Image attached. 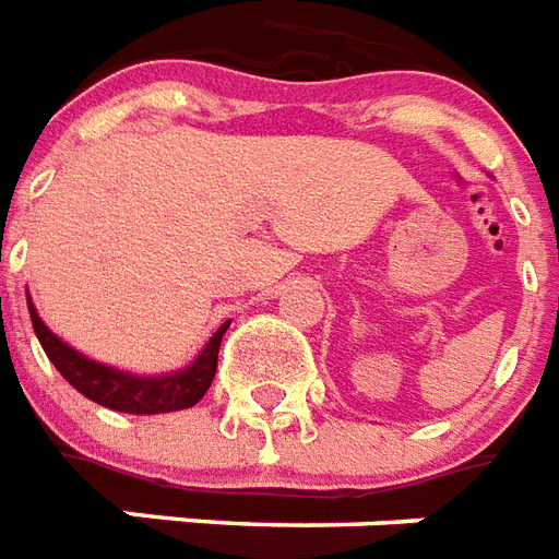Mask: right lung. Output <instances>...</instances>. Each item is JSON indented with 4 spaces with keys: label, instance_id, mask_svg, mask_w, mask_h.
I'll list each match as a JSON object with an SVG mask.
<instances>
[{
    "label": "right lung",
    "instance_id": "obj_1",
    "mask_svg": "<svg viewBox=\"0 0 559 559\" xmlns=\"http://www.w3.org/2000/svg\"><path fill=\"white\" fill-rule=\"evenodd\" d=\"M28 311L34 332L39 337V346L46 349L48 360L57 366V372L66 381L86 395L88 401H95L100 406L118 409V413L132 415H155V413H176V409H187V406L199 404L204 399V392L213 383L218 364V346H222V334L227 332V323L218 325V332L207 341L202 355L195 357L187 369L169 374H155V378H141V374L120 372L106 364H97L92 357L80 355L78 349H71L69 343H62L57 334L39 320L37 308L28 297Z\"/></svg>",
    "mask_w": 559,
    "mask_h": 559
}]
</instances>
